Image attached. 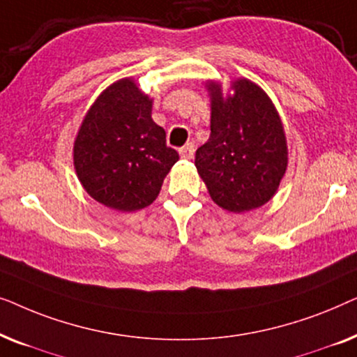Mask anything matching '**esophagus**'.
<instances>
[{"label":"esophagus","mask_w":357,"mask_h":357,"mask_svg":"<svg viewBox=\"0 0 357 357\" xmlns=\"http://www.w3.org/2000/svg\"><path fill=\"white\" fill-rule=\"evenodd\" d=\"M178 153H180V155H182L183 159H192L193 154H195V144L193 143L185 144L183 148H180Z\"/></svg>","instance_id":"1"}]
</instances>
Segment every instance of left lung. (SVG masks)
I'll list each match as a JSON object with an SVG mask.
<instances>
[{
  "instance_id": "left-lung-1",
  "label": "left lung",
  "mask_w": 357,
  "mask_h": 357,
  "mask_svg": "<svg viewBox=\"0 0 357 357\" xmlns=\"http://www.w3.org/2000/svg\"><path fill=\"white\" fill-rule=\"evenodd\" d=\"M211 135L195 154V165L218 206L245 213L270 202L287 169V141L281 116L260 86L247 77L206 81Z\"/></svg>"
}]
</instances>
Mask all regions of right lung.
<instances>
[{
    "mask_svg": "<svg viewBox=\"0 0 357 357\" xmlns=\"http://www.w3.org/2000/svg\"><path fill=\"white\" fill-rule=\"evenodd\" d=\"M153 99L123 77L100 92L87 110L73 148L77 178L96 202L121 213L158 198L178 153L154 123Z\"/></svg>",
    "mask_w": 357,
    "mask_h": 357,
    "instance_id": "add662e5",
    "label": "right lung"
}]
</instances>
